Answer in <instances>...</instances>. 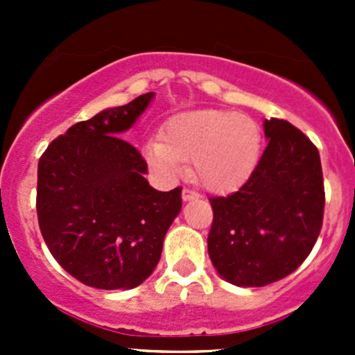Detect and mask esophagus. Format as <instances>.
<instances>
[{
  "mask_svg": "<svg viewBox=\"0 0 355 355\" xmlns=\"http://www.w3.org/2000/svg\"><path fill=\"white\" fill-rule=\"evenodd\" d=\"M196 198H198V194H196L194 191H191V189L185 187L184 191H182V199H184V200H191V199H196Z\"/></svg>",
  "mask_w": 355,
  "mask_h": 355,
  "instance_id": "34e87169",
  "label": "esophagus"
}]
</instances>
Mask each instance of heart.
Wrapping results in <instances>:
<instances>
[{"label":"heart","mask_w":355,"mask_h":355,"mask_svg":"<svg viewBox=\"0 0 355 355\" xmlns=\"http://www.w3.org/2000/svg\"><path fill=\"white\" fill-rule=\"evenodd\" d=\"M261 128L245 114L225 110H196L164 123L161 141L146 144L149 164L164 177L192 163V177L211 192H230L252 175L261 156Z\"/></svg>","instance_id":"b5f03b06"}]
</instances>
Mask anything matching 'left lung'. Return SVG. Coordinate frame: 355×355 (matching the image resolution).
<instances>
[{
    "label": "left lung",
    "mask_w": 355,
    "mask_h": 355,
    "mask_svg": "<svg viewBox=\"0 0 355 355\" xmlns=\"http://www.w3.org/2000/svg\"><path fill=\"white\" fill-rule=\"evenodd\" d=\"M268 146L249 180L209 198L207 252L239 287L282 280L304 263L323 227L324 184L318 148L288 121H264Z\"/></svg>",
    "instance_id": "1"
}]
</instances>
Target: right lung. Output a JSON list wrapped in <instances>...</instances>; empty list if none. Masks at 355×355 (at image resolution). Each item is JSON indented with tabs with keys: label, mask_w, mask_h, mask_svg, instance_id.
<instances>
[{
	"label": "right lung",
	"mask_w": 355,
	"mask_h": 355,
	"mask_svg": "<svg viewBox=\"0 0 355 355\" xmlns=\"http://www.w3.org/2000/svg\"><path fill=\"white\" fill-rule=\"evenodd\" d=\"M153 96L71 125L39 159L35 207L42 239L60 266L89 287L141 285L182 209V187L153 189L144 178L146 159L120 137Z\"/></svg>",
	"instance_id": "right-lung-1"
}]
</instances>
